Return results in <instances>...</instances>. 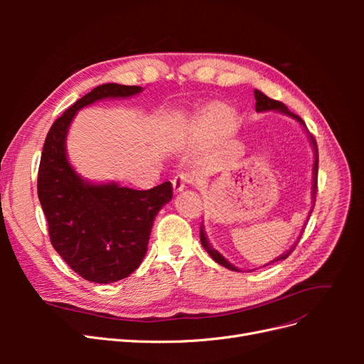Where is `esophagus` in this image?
<instances>
[{
	"label": "esophagus",
	"instance_id": "obj_1",
	"mask_svg": "<svg viewBox=\"0 0 364 364\" xmlns=\"http://www.w3.org/2000/svg\"><path fill=\"white\" fill-rule=\"evenodd\" d=\"M191 181H193V179H191L190 174H186V173L176 174L174 178H173V181H171V183H173V191H174V193L182 191L186 185L191 183Z\"/></svg>",
	"mask_w": 364,
	"mask_h": 364
}]
</instances>
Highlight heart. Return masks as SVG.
Segmentation results:
<instances>
[{
	"label": "heart",
	"mask_w": 364,
	"mask_h": 364,
	"mask_svg": "<svg viewBox=\"0 0 364 364\" xmlns=\"http://www.w3.org/2000/svg\"><path fill=\"white\" fill-rule=\"evenodd\" d=\"M234 126V115L222 106L208 107L194 117L183 129V136L193 142H202L218 134H225Z\"/></svg>",
	"instance_id": "obj_1"
}]
</instances>
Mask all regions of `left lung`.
<instances>
[{
    "label": "left lung",
    "mask_w": 364,
    "mask_h": 364,
    "mask_svg": "<svg viewBox=\"0 0 364 364\" xmlns=\"http://www.w3.org/2000/svg\"><path fill=\"white\" fill-rule=\"evenodd\" d=\"M255 100H257V105H255L257 112L278 111V112H282V114H285V115H289V117L294 118L296 121H299V123H301L304 127H306L305 123L302 121V118L294 115L293 112H290L289 109H287V106H285L284 103H281V102H278V100H273V98H269L266 94H262V92L258 91V90H255ZM310 141H311L313 149H314V155H316L314 165H313V191H311V193H313V200H314V199H316V193H317V168H318V156H317V153H318V151H317V144H316V139H314L313 135H310ZM310 214H311V213H310ZM299 238H301V237H299ZM299 238H297V241H299ZM200 241H202V246H203V247L206 249V252L209 253V257H211L215 262H218L220 266H223V267H226V269H229V270L240 272L235 266H232V264H230L228 259H225L223 255H220V253L211 246V243H209L206 235H205L203 226H200ZM296 245H297V243H296ZM296 245H294V246H296ZM294 246H293L290 250L285 252L284 255H281L279 258L274 259V261H282V259H285V258H289L290 253L294 250ZM274 261H272V262H274Z\"/></svg>",
    "instance_id": "left-lung-1"
}]
</instances>
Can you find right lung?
<instances>
[{"label": "right lung", "mask_w": 364, "mask_h": 364, "mask_svg": "<svg viewBox=\"0 0 364 364\" xmlns=\"http://www.w3.org/2000/svg\"><path fill=\"white\" fill-rule=\"evenodd\" d=\"M141 91V86L118 83L94 87L54 121L42 149L38 197L48 222L51 245L77 274L97 284L124 279L139 267L153 220L171 200L173 186L164 182L139 191L115 182H87L67 158V134L82 107Z\"/></svg>", "instance_id": "right-lung-1"}]
</instances>
